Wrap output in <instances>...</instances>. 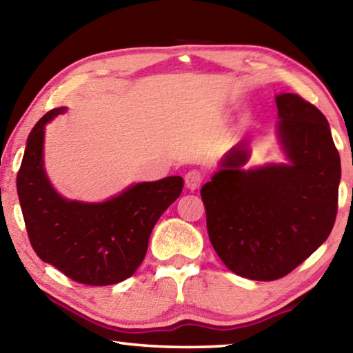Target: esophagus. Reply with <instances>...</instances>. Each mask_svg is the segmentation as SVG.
Here are the masks:
<instances>
[{
  "instance_id": "1",
  "label": "esophagus",
  "mask_w": 353,
  "mask_h": 353,
  "mask_svg": "<svg viewBox=\"0 0 353 353\" xmlns=\"http://www.w3.org/2000/svg\"><path fill=\"white\" fill-rule=\"evenodd\" d=\"M202 172L198 170H191L185 174V185H187L188 190H198L202 183Z\"/></svg>"
}]
</instances>
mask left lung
<instances>
[{"label":"left lung","instance_id":"obj_1","mask_svg":"<svg viewBox=\"0 0 353 353\" xmlns=\"http://www.w3.org/2000/svg\"><path fill=\"white\" fill-rule=\"evenodd\" d=\"M277 139L285 163L244 168L243 140L201 188L207 230L219 259L236 276L270 282L305 261L333 229L341 160L319 109L280 93Z\"/></svg>","mask_w":353,"mask_h":353}]
</instances>
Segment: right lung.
Masks as SVG:
<instances>
[{
    "instance_id": "1",
    "label": "right lung",
    "mask_w": 353,
    "mask_h": 353,
    "mask_svg": "<svg viewBox=\"0 0 353 353\" xmlns=\"http://www.w3.org/2000/svg\"><path fill=\"white\" fill-rule=\"evenodd\" d=\"M65 112L59 107L39 119L17 176L29 241L41 260L77 283H119L145 260L154 225L181 196L183 179L134 183L103 202L63 198L45 171L43 143L46 124Z\"/></svg>"
}]
</instances>
